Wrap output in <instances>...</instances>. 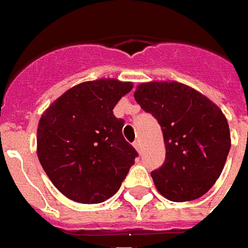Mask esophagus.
Instances as JSON below:
<instances>
[{
  "instance_id": "1",
  "label": "esophagus",
  "mask_w": 248,
  "mask_h": 248,
  "mask_svg": "<svg viewBox=\"0 0 248 248\" xmlns=\"http://www.w3.org/2000/svg\"><path fill=\"white\" fill-rule=\"evenodd\" d=\"M133 147H135V148H136V151H138V152H140V151H141V141H140V140H135V143H133Z\"/></svg>"
}]
</instances>
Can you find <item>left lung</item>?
<instances>
[{
  "label": "left lung",
  "mask_w": 248,
  "mask_h": 248,
  "mask_svg": "<svg viewBox=\"0 0 248 248\" xmlns=\"http://www.w3.org/2000/svg\"><path fill=\"white\" fill-rule=\"evenodd\" d=\"M135 100L160 124L166 160L151 172L156 188L172 202L203 196L220 176L231 139L227 119L205 96L180 82H144Z\"/></svg>",
  "instance_id": "left-lung-1"
}]
</instances>
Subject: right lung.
I'll return each mask as SVG.
<instances>
[{"label":"right lung","mask_w":248,"mask_h":248,"mask_svg":"<svg viewBox=\"0 0 248 248\" xmlns=\"http://www.w3.org/2000/svg\"><path fill=\"white\" fill-rule=\"evenodd\" d=\"M131 82L101 78L71 88L41 116L37 155L54 187L66 198L96 204L119 191L139 155L113 115Z\"/></svg>","instance_id":"right-lung-1"}]
</instances>
